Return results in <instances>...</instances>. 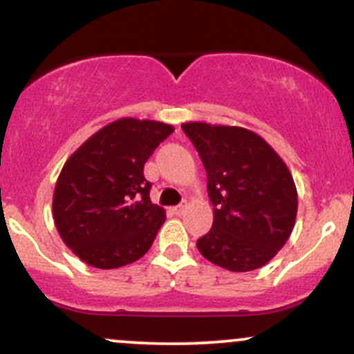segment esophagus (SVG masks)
Returning <instances> with one entry per match:
<instances>
[{
	"instance_id": "obj_1",
	"label": "esophagus",
	"mask_w": 354,
	"mask_h": 354,
	"mask_svg": "<svg viewBox=\"0 0 354 354\" xmlns=\"http://www.w3.org/2000/svg\"><path fill=\"white\" fill-rule=\"evenodd\" d=\"M186 209V205H180V206H174L173 208V213L174 214H183V211Z\"/></svg>"
}]
</instances>
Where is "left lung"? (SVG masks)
<instances>
[{"label":"left lung","mask_w":354,"mask_h":354,"mask_svg":"<svg viewBox=\"0 0 354 354\" xmlns=\"http://www.w3.org/2000/svg\"><path fill=\"white\" fill-rule=\"evenodd\" d=\"M183 131L200 154L213 205V228L200 253L234 273L265 266L295 228L298 191L279 154L251 129L191 121Z\"/></svg>","instance_id":"left-lung-1"}]
</instances>
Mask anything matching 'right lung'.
<instances>
[{"label":"right lung","mask_w":354,"mask_h":354,"mask_svg":"<svg viewBox=\"0 0 354 354\" xmlns=\"http://www.w3.org/2000/svg\"><path fill=\"white\" fill-rule=\"evenodd\" d=\"M173 131L161 121L120 118L68 158L53 194V219L81 261L113 270L151 248L166 213L149 200L143 168Z\"/></svg>","instance_id":"add662e5"}]
</instances>
